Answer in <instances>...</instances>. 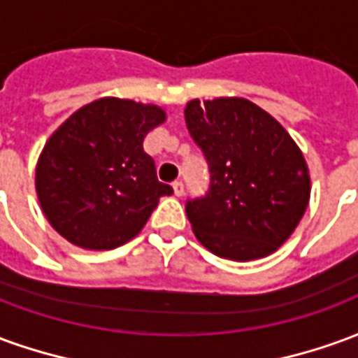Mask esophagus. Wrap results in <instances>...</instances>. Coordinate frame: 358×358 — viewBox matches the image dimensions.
I'll return each mask as SVG.
<instances>
[{"label": "esophagus", "instance_id": "1", "mask_svg": "<svg viewBox=\"0 0 358 358\" xmlns=\"http://www.w3.org/2000/svg\"><path fill=\"white\" fill-rule=\"evenodd\" d=\"M172 187H174V195H178V197L184 195V182H182V180H176V182L172 184Z\"/></svg>", "mask_w": 358, "mask_h": 358}]
</instances>
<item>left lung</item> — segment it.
Wrapping results in <instances>:
<instances>
[{
	"label": "left lung",
	"mask_w": 358,
	"mask_h": 358,
	"mask_svg": "<svg viewBox=\"0 0 358 358\" xmlns=\"http://www.w3.org/2000/svg\"><path fill=\"white\" fill-rule=\"evenodd\" d=\"M186 126L210 174L207 194L186 203L195 238L232 261L274 253L310 197L307 163L292 136L243 97L194 99Z\"/></svg>",
	"instance_id": "1"
}]
</instances>
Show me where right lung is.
<instances>
[{"label":"right lung","mask_w":358,"mask_h":358,"mask_svg":"<svg viewBox=\"0 0 358 358\" xmlns=\"http://www.w3.org/2000/svg\"><path fill=\"white\" fill-rule=\"evenodd\" d=\"M163 120L155 105L101 97L59 126L36 166V192L65 240L103 251L141 232L159 197L172 194L143 151V138Z\"/></svg>","instance_id":"1"}]
</instances>
